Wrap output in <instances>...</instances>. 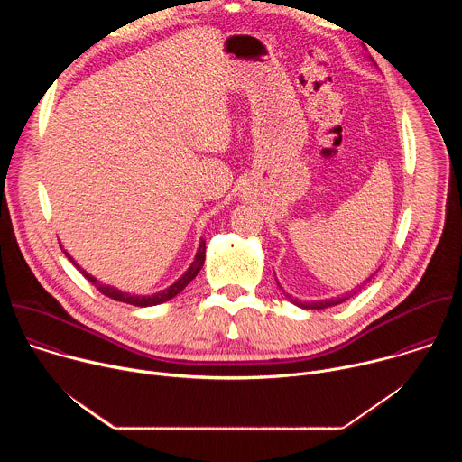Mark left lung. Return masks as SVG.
I'll return each instance as SVG.
<instances>
[{
	"label": "left lung",
	"instance_id": "8db88e82",
	"mask_svg": "<svg viewBox=\"0 0 462 462\" xmlns=\"http://www.w3.org/2000/svg\"><path fill=\"white\" fill-rule=\"evenodd\" d=\"M378 273V271H376ZM376 273H373L364 283H367V282H371V278L376 274ZM362 283V285H364ZM360 285V287H362ZM353 294H356L355 291H351V292H346V294H342V296H337V298H331V300H319V301H307V303H303V301H300V300H292L291 296H289V300L294 303V305H298V307H301V309H327V307H333V305H338V303H344V301H347L349 298H353Z\"/></svg>",
	"mask_w": 462,
	"mask_h": 462
}]
</instances>
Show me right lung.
<instances>
[{
	"label": "right lung",
	"mask_w": 462,
	"mask_h": 462,
	"mask_svg": "<svg viewBox=\"0 0 462 462\" xmlns=\"http://www.w3.org/2000/svg\"><path fill=\"white\" fill-rule=\"evenodd\" d=\"M65 252V250H63ZM65 255H68V259H71V263L73 265L88 278V282H91L104 296H107V298H111V300H116V301H124V303H129V305H135V307H152V305H159V303H164V301H168V300H171V298H175L197 274H199V271L203 269V265H205V257H207V243L201 239V243H199V248H197V252H195V257H193V261H191V265L188 267V271L173 283V285H170L168 289H164V291H161V292H155V294H152V296H143V294H129V292H124V291H118L116 287H113V285H106V283H100L95 276H91L89 273H86L79 263L65 252Z\"/></svg>",
	"instance_id": "add662e5"
}]
</instances>
